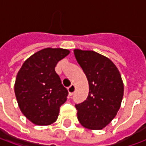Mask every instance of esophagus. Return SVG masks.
<instances>
[{"label":"esophagus","mask_w":146,"mask_h":146,"mask_svg":"<svg viewBox=\"0 0 146 146\" xmlns=\"http://www.w3.org/2000/svg\"><path fill=\"white\" fill-rule=\"evenodd\" d=\"M75 90H76V88H75V86L73 85V84H72L70 87L68 88V92H69V95H70V96L73 95V93L75 92Z\"/></svg>","instance_id":"obj_1"}]
</instances>
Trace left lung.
Instances as JSON below:
<instances>
[{
	"instance_id": "8db88e82",
	"label": "left lung",
	"mask_w": 146,
	"mask_h": 146,
	"mask_svg": "<svg viewBox=\"0 0 146 146\" xmlns=\"http://www.w3.org/2000/svg\"><path fill=\"white\" fill-rule=\"evenodd\" d=\"M73 52L89 84L87 99L76 105L77 119L85 128L102 130L116 116L121 106V75L110 58L98 52L80 49H74Z\"/></svg>"
}]
</instances>
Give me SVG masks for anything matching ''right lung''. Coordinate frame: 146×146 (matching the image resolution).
Instances as JSON below:
<instances>
[{"label": "right lung", "mask_w": 146, "mask_h": 146, "mask_svg": "<svg viewBox=\"0 0 146 146\" xmlns=\"http://www.w3.org/2000/svg\"><path fill=\"white\" fill-rule=\"evenodd\" d=\"M70 52L63 48H44L28 58L18 72L15 94L19 107L36 125L55 122L59 108L66 101L68 91L54 68Z\"/></svg>", "instance_id": "add662e5"}]
</instances>
